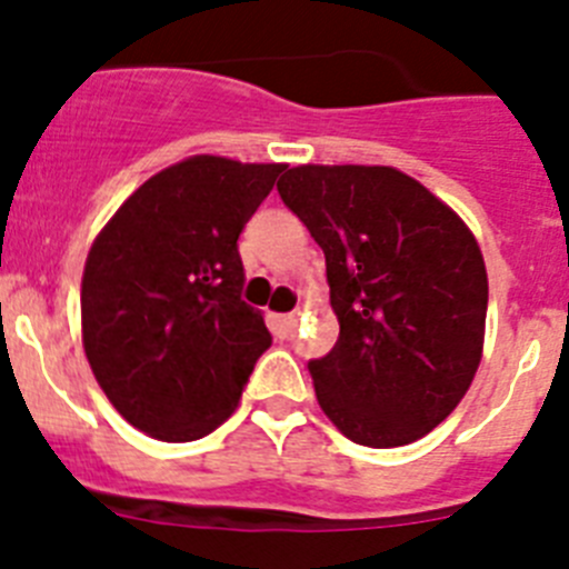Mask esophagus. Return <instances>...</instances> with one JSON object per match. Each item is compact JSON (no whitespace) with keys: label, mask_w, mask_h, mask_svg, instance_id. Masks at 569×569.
I'll return each mask as SVG.
<instances>
[{"label":"esophagus","mask_w":569,"mask_h":569,"mask_svg":"<svg viewBox=\"0 0 569 569\" xmlns=\"http://www.w3.org/2000/svg\"><path fill=\"white\" fill-rule=\"evenodd\" d=\"M296 321H299V316L296 313H281V316H276L273 325H276V330H279V336H284V339H288V336L296 330Z\"/></svg>","instance_id":"34e87169"}]
</instances>
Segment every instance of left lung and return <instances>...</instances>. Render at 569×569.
Segmentation results:
<instances>
[{"label": "left lung", "mask_w": 569, "mask_h": 569, "mask_svg": "<svg viewBox=\"0 0 569 569\" xmlns=\"http://www.w3.org/2000/svg\"><path fill=\"white\" fill-rule=\"evenodd\" d=\"M276 188L328 264L339 341L308 361L321 410L356 445L421 439L453 413L479 370V241L396 168L299 164Z\"/></svg>", "instance_id": "obj_1"}]
</instances>
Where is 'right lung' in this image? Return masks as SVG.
<instances>
[{"instance_id": "obj_1", "label": "right lung", "mask_w": 569, "mask_h": 569, "mask_svg": "<svg viewBox=\"0 0 569 569\" xmlns=\"http://www.w3.org/2000/svg\"><path fill=\"white\" fill-rule=\"evenodd\" d=\"M288 164L193 156L104 224L82 276V345L110 405L162 441L208 436L273 341L241 299L239 233Z\"/></svg>"}]
</instances>
